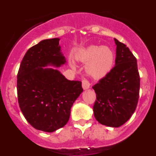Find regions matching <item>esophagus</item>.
Listing matches in <instances>:
<instances>
[{
  "mask_svg": "<svg viewBox=\"0 0 156 156\" xmlns=\"http://www.w3.org/2000/svg\"><path fill=\"white\" fill-rule=\"evenodd\" d=\"M82 87L83 88V90H87L90 87V82L87 80H83L82 81Z\"/></svg>",
  "mask_w": 156,
  "mask_h": 156,
  "instance_id": "obj_1",
  "label": "esophagus"
}]
</instances>
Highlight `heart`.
Listing matches in <instances>:
<instances>
[{"label":"heart","instance_id":"b5f03b06","mask_svg":"<svg viewBox=\"0 0 156 156\" xmlns=\"http://www.w3.org/2000/svg\"><path fill=\"white\" fill-rule=\"evenodd\" d=\"M76 59L80 62L86 64V72L94 79H101L105 76L112 68L114 54L108 47L90 45L81 48L76 54ZM72 66L76 67L74 62Z\"/></svg>","mask_w":156,"mask_h":156}]
</instances>
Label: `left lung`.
<instances>
[{"label": "left lung", "instance_id": "left-lung-1", "mask_svg": "<svg viewBox=\"0 0 156 156\" xmlns=\"http://www.w3.org/2000/svg\"><path fill=\"white\" fill-rule=\"evenodd\" d=\"M115 64L111 71L92 87L97 100L94 115L101 124L119 127L131 117L137 108L140 76L137 59L129 48L118 40Z\"/></svg>", "mask_w": 156, "mask_h": 156}]
</instances>
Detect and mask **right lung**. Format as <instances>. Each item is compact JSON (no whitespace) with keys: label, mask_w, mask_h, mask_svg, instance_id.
I'll return each mask as SVG.
<instances>
[{"label":"right lung","mask_w":156,"mask_h":156,"mask_svg":"<svg viewBox=\"0 0 156 156\" xmlns=\"http://www.w3.org/2000/svg\"><path fill=\"white\" fill-rule=\"evenodd\" d=\"M59 38L41 41L27 51L17 75L19 107L35 129L54 132L68 122L71 107L83 92L80 81L69 80L58 69L66 63Z\"/></svg>","instance_id":"1"}]
</instances>
